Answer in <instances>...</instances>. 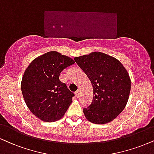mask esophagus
Masks as SVG:
<instances>
[{
  "label": "esophagus",
  "mask_w": 154,
  "mask_h": 154,
  "mask_svg": "<svg viewBox=\"0 0 154 154\" xmlns=\"http://www.w3.org/2000/svg\"><path fill=\"white\" fill-rule=\"evenodd\" d=\"M75 95L77 97H79V90H77V91L75 92Z\"/></svg>",
  "instance_id": "34e87169"
}]
</instances>
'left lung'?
<instances>
[{
    "label": "left lung",
    "instance_id": "1",
    "mask_svg": "<svg viewBox=\"0 0 154 154\" xmlns=\"http://www.w3.org/2000/svg\"><path fill=\"white\" fill-rule=\"evenodd\" d=\"M74 59L93 88L91 105L83 109L85 118L92 123H110L126 106L131 87L128 72L118 59L100 51Z\"/></svg>",
    "mask_w": 154,
    "mask_h": 154
}]
</instances>
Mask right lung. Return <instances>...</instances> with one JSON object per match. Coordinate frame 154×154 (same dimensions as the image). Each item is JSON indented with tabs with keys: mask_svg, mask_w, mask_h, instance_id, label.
I'll use <instances>...</instances> for the list:
<instances>
[{
	"mask_svg": "<svg viewBox=\"0 0 154 154\" xmlns=\"http://www.w3.org/2000/svg\"><path fill=\"white\" fill-rule=\"evenodd\" d=\"M73 64L70 57L51 51L35 58L24 72L21 83L24 101L42 121L61 119L72 103L74 93L61 82L59 75Z\"/></svg>",
	"mask_w": 154,
	"mask_h": 154,
	"instance_id": "add662e5",
	"label": "right lung"
}]
</instances>
